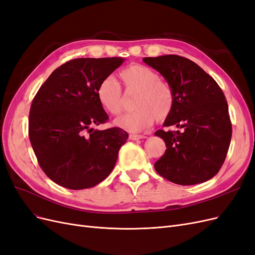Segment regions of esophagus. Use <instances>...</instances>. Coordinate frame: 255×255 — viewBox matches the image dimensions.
Here are the masks:
<instances>
[{
    "label": "esophagus",
    "instance_id": "1",
    "mask_svg": "<svg viewBox=\"0 0 255 255\" xmlns=\"http://www.w3.org/2000/svg\"><path fill=\"white\" fill-rule=\"evenodd\" d=\"M143 138H145L144 135H129L130 140H139V139H143Z\"/></svg>",
    "mask_w": 255,
    "mask_h": 255
}]
</instances>
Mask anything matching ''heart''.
Returning <instances> with one entry per match:
<instances>
[{
  "label": "heart",
  "instance_id": "heart-1",
  "mask_svg": "<svg viewBox=\"0 0 255 255\" xmlns=\"http://www.w3.org/2000/svg\"><path fill=\"white\" fill-rule=\"evenodd\" d=\"M120 79L128 91L137 92L133 113L123 114L114 120V126L130 133L149 128L154 120L165 121L174 106L173 90L168 83L160 81L159 74L152 68L139 64L127 67L120 72ZM98 101L112 115L122 109L121 88L111 76L104 78L97 87Z\"/></svg>",
  "mask_w": 255,
  "mask_h": 255
}]
</instances>
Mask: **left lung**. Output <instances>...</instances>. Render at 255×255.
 I'll list each match as a JSON object with an SVG mask.
<instances>
[{"label":"left lung","instance_id":"8db88e82","mask_svg":"<svg viewBox=\"0 0 255 255\" xmlns=\"http://www.w3.org/2000/svg\"><path fill=\"white\" fill-rule=\"evenodd\" d=\"M170 85L174 95L171 115L158 129L167 150L155 164L156 172L179 185L211 180L226 159L232 137L229 107L218 84L194 61L179 55L145 57Z\"/></svg>","mask_w":255,"mask_h":255}]
</instances>
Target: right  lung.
<instances>
[{
	"label": "right lung",
	"instance_id": "obj_1",
	"mask_svg": "<svg viewBox=\"0 0 255 255\" xmlns=\"http://www.w3.org/2000/svg\"><path fill=\"white\" fill-rule=\"evenodd\" d=\"M125 58H75L55 69L35 96L28 135L39 166L50 179L69 189L94 187L110 175L126 130L95 129L109 116L97 87Z\"/></svg>",
	"mask_w": 255,
	"mask_h": 255
}]
</instances>
